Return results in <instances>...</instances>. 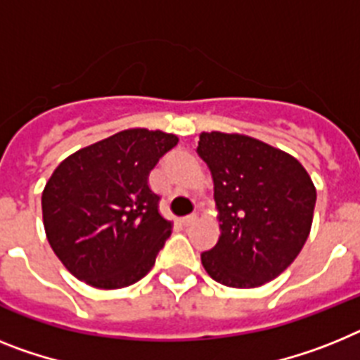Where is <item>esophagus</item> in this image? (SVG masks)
I'll return each mask as SVG.
<instances>
[{"label":"esophagus","mask_w":360,"mask_h":360,"mask_svg":"<svg viewBox=\"0 0 360 360\" xmlns=\"http://www.w3.org/2000/svg\"><path fill=\"white\" fill-rule=\"evenodd\" d=\"M195 221H198V214H190V216L183 217V225H186V226L194 225Z\"/></svg>","instance_id":"34e87169"}]
</instances>
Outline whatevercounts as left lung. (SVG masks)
<instances>
[{
    "mask_svg": "<svg viewBox=\"0 0 360 360\" xmlns=\"http://www.w3.org/2000/svg\"><path fill=\"white\" fill-rule=\"evenodd\" d=\"M198 153L214 179L219 240L201 255L208 276L226 288L271 282L309 236L316 188L300 161L243 134L203 131Z\"/></svg>",
    "mask_w": 360,
    "mask_h": 360,
    "instance_id": "8db88e82",
    "label": "left lung"
}]
</instances>
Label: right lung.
Returning <instances> with one entry per match:
<instances>
[{"label":"right lung","instance_id":"1","mask_svg":"<svg viewBox=\"0 0 360 360\" xmlns=\"http://www.w3.org/2000/svg\"><path fill=\"white\" fill-rule=\"evenodd\" d=\"M177 135L129 128L65 157L41 192L45 236L69 273L122 289L150 273L172 234L148 177Z\"/></svg>","mask_w":360,"mask_h":360}]
</instances>
